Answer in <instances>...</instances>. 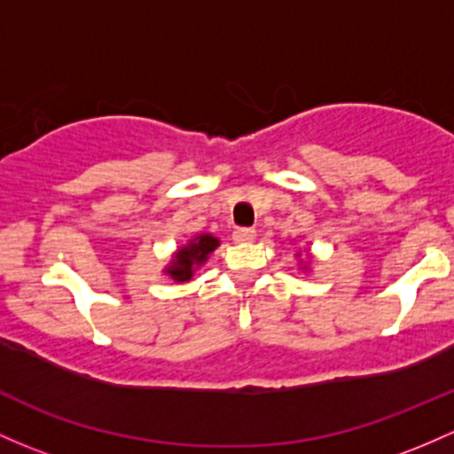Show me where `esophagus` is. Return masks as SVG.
I'll use <instances>...</instances> for the list:
<instances>
[{"label":"esophagus","mask_w":454,"mask_h":454,"mask_svg":"<svg viewBox=\"0 0 454 454\" xmlns=\"http://www.w3.org/2000/svg\"><path fill=\"white\" fill-rule=\"evenodd\" d=\"M255 229H248V227H242V229H236L233 231V240L240 242V245H247V242H253L255 240Z\"/></svg>","instance_id":"34e87169"}]
</instances>
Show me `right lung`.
Masks as SVG:
<instances>
[{
	"label": "right lung",
	"instance_id": "1",
	"mask_svg": "<svg viewBox=\"0 0 454 454\" xmlns=\"http://www.w3.org/2000/svg\"><path fill=\"white\" fill-rule=\"evenodd\" d=\"M218 245H221V240H218L216 236H212V233H199L192 240H188V245L179 247L177 251H175L173 260H170V264L167 268H164V272H167L170 279L177 281V284L190 281L194 270L201 264H206L209 253H212Z\"/></svg>",
	"mask_w": 454,
	"mask_h": 454
}]
</instances>
